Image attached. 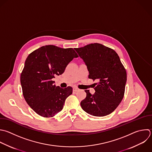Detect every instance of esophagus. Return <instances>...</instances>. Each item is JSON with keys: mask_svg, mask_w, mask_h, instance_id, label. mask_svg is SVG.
<instances>
[{"mask_svg": "<svg viewBox=\"0 0 152 152\" xmlns=\"http://www.w3.org/2000/svg\"><path fill=\"white\" fill-rule=\"evenodd\" d=\"M73 90H74V91H77L79 90V88H77V87H74V88H73Z\"/></svg>", "mask_w": 152, "mask_h": 152, "instance_id": "obj_1", "label": "esophagus"}]
</instances>
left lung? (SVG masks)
<instances>
[{"instance_id":"8db88e82","label":"left lung","mask_w":152,"mask_h":152,"mask_svg":"<svg viewBox=\"0 0 152 152\" xmlns=\"http://www.w3.org/2000/svg\"><path fill=\"white\" fill-rule=\"evenodd\" d=\"M86 63L88 78L95 83V93L85 90L86 97L81 102L82 109L96 116H106L118 107L125 93L126 69L118 55L111 48L99 43H91L74 49Z\"/></svg>"}]
</instances>
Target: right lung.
I'll return each mask as SVG.
<instances>
[{"instance_id":"1","label":"right lung","mask_w":152,"mask_h":152,"mask_svg":"<svg viewBox=\"0 0 152 152\" xmlns=\"http://www.w3.org/2000/svg\"><path fill=\"white\" fill-rule=\"evenodd\" d=\"M77 57L72 48L46 45L27 58L20 77L23 94L28 104L39 115L52 118L62 110L72 88L56 86L52 78L63 74L68 64Z\"/></svg>"}]
</instances>
